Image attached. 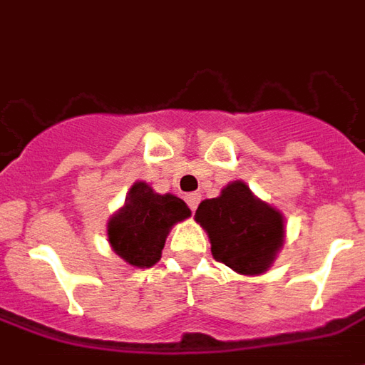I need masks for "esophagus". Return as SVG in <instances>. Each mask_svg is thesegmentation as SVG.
I'll return each instance as SVG.
<instances>
[{
	"label": "esophagus",
	"instance_id": "1",
	"mask_svg": "<svg viewBox=\"0 0 365 365\" xmlns=\"http://www.w3.org/2000/svg\"><path fill=\"white\" fill-rule=\"evenodd\" d=\"M185 201H187V205L191 207V211H195L199 205V201H201V195H199V193H190V195H185Z\"/></svg>",
	"mask_w": 365,
	"mask_h": 365
}]
</instances>
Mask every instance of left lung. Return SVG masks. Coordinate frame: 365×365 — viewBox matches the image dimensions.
<instances>
[{
  "mask_svg": "<svg viewBox=\"0 0 365 365\" xmlns=\"http://www.w3.org/2000/svg\"><path fill=\"white\" fill-rule=\"evenodd\" d=\"M195 221L205 229L215 260L240 275L268 272L283 248L285 219L242 180L227 183L221 195L201 201Z\"/></svg>",
  "mask_w": 365,
  "mask_h": 365,
  "instance_id": "obj_1",
  "label": "left lung"
}]
</instances>
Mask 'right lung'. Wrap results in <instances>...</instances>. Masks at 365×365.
I'll use <instances>...</instances> for the list:
<instances>
[{"label": "right lung", "instance_id": "obj_1", "mask_svg": "<svg viewBox=\"0 0 365 365\" xmlns=\"http://www.w3.org/2000/svg\"><path fill=\"white\" fill-rule=\"evenodd\" d=\"M191 217L185 201L172 193H156L146 182H135L125 205L107 222L113 252L133 268H150L162 258V248L175 222Z\"/></svg>", "mask_w": 365, "mask_h": 365}]
</instances>
